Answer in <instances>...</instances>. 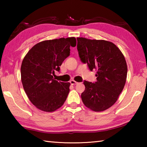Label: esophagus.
<instances>
[{"instance_id": "1", "label": "esophagus", "mask_w": 147, "mask_h": 147, "mask_svg": "<svg viewBox=\"0 0 147 147\" xmlns=\"http://www.w3.org/2000/svg\"><path fill=\"white\" fill-rule=\"evenodd\" d=\"M70 83H71V85H76V84H78V82H76V81L73 80H72L70 81Z\"/></svg>"}]
</instances>
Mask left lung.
<instances>
[{
  "instance_id": "8db88e82",
  "label": "left lung",
  "mask_w": 147,
  "mask_h": 147,
  "mask_svg": "<svg viewBox=\"0 0 147 147\" xmlns=\"http://www.w3.org/2000/svg\"><path fill=\"white\" fill-rule=\"evenodd\" d=\"M77 50L82 62L96 71V82L84 81L83 103L94 111H102L117 100L125 85L127 65L117 47L110 41L77 38Z\"/></svg>"
}]
</instances>
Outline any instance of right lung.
Masks as SVG:
<instances>
[{
  "label": "right lung",
  "instance_id": "add662e5",
  "mask_svg": "<svg viewBox=\"0 0 147 147\" xmlns=\"http://www.w3.org/2000/svg\"><path fill=\"white\" fill-rule=\"evenodd\" d=\"M76 45L74 37L43 41L24 56L21 67L22 84L29 100L40 110L54 111L66 100L71 84L55 80L53 75L70 55V47Z\"/></svg>",
  "mask_w": 147,
  "mask_h": 147
}]
</instances>
